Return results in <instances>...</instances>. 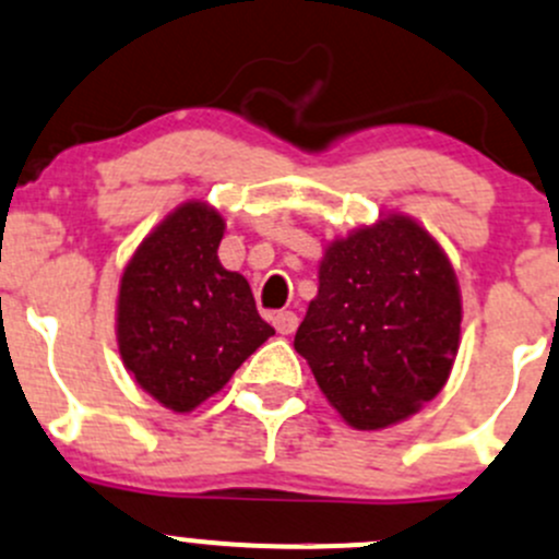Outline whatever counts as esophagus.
<instances>
[{
	"label": "esophagus",
	"mask_w": 559,
	"mask_h": 559,
	"mask_svg": "<svg viewBox=\"0 0 559 559\" xmlns=\"http://www.w3.org/2000/svg\"><path fill=\"white\" fill-rule=\"evenodd\" d=\"M274 328H277V333H282V336H287V333H293L298 328V318L296 312H277L272 318Z\"/></svg>",
	"instance_id": "34e87169"
}]
</instances>
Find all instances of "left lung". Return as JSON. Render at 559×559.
I'll return each instance as SVG.
<instances>
[{
    "mask_svg": "<svg viewBox=\"0 0 559 559\" xmlns=\"http://www.w3.org/2000/svg\"><path fill=\"white\" fill-rule=\"evenodd\" d=\"M460 320L463 298L444 247L393 210L325 241L318 296L293 347L349 428L382 430L444 390Z\"/></svg>",
    "mask_w": 559,
    "mask_h": 559,
    "instance_id": "1",
    "label": "left lung"
}]
</instances>
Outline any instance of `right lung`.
Instances as JSON below:
<instances>
[{"label": "right lung", "instance_id": "obj_1", "mask_svg": "<svg viewBox=\"0 0 559 559\" xmlns=\"http://www.w3.org/2000/svg\"><path fill=\"white\" fill-rule=\"evenodd\" d=\"M223 234V212L188 199L140 241L120 274V360L151 399L177 414L221 393L274 336L258 314L250 282L217 258Z\"/></svg>", "mask_w": 559, "mask_h": 559}]
</instances>
